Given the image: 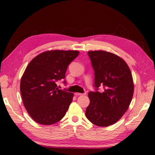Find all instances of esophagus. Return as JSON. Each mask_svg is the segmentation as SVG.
<instances>
[{"label":"esophagus","mask_w":155,"mask_h":155,"mask_svg":"<svg viewBox=\"0 0 155 155\" xmlns=\"http://www.w3.org/2000/svg\"><path fill=\"white\" fill-rule=\"evenodd\" d=\"M74 95L76 96H81V95H85V93H75Z\"/></svg>","instance_id":"esophagus-1"}]
</instances>
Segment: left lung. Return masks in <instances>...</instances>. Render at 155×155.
<instances>
[{"instance_id":"left-lung-1","label":"left lung","mask_w":155,"mask_h":155,"mask_svg":"<svg viewBox=\"0 0 155 155\" xmlns=\"http://www.w3.org/2000/svg\"><path fill=\"white\" fill-rule=\"evenodd\" d=\"M95 71L96 91L88 93L90 104L85 116L96 126L116 123L128 110L134 94V83L128 66L120 57L108 51H88ZM101 85L104 91H97Z\"/></svg>"}]
</instances>
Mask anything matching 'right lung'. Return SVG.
Segmentation results:
<instances>
[{"label": "right lung", "instance_id": "add662e5", "mask_svg": "<svg viewBox=\"0 0 155 155\" xmlns=\"http://www.w3.org/2000/svg\"><path fill=\"white\" fill-rule=\"evenodd\" d=\"M78 54L77 50L46 51L27 65L20 91L25 108L35 122L51 125L65 116L74 94L59 89L56 82L65 78L68 64Z\"/></svg>", "mask_w": 155, "mask_h": 155}]
</instances>
